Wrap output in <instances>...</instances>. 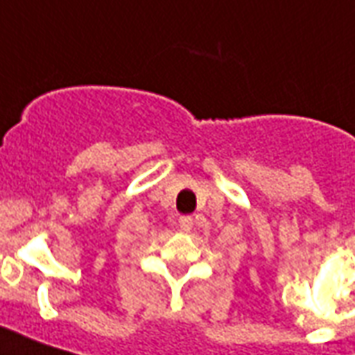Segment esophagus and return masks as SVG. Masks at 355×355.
I'll list each match as a JSON object with an SVG mask.
<instances>
[{"label": "esophagus", "mask_w": 355, "mask_h": 355, "mask_svg": "<svg viewBox=\"0 0 355 355\" xmlns=\"http://www.w3.org/2000/svg\"><path fill=\"white\" fill-rule=\"evenodd\" d=\"M180 227H182L183 231L193 230V218H191V216H182V218H180Z\"/></svg>", "instance_id": "1"}]
</instances>
